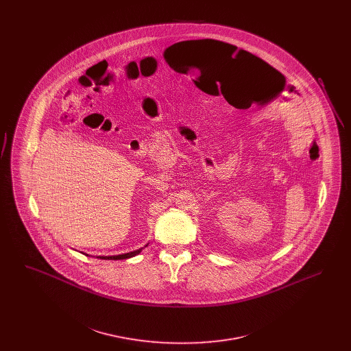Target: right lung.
<instances>
[{
  "label": "right lung",
  "instance_id": "obj_1",
  "mask_svg": "<svg viewBox=\"0 0 351 351\" xmlns=\"http://www.w3.org/2000/svg\"><path fill=\"white\" fill-rule=\"evenodd\" d=\"M147 246V245H146ZM143 250L139 249V250L132 251V252H128V254H121V255H112V256H97L100 259H109V261H121V259H129V258H133L135 255H138L141 251Z\"/></svg>",
  "mask_w": 351,
  "mask_h": 351
}]
</instances>
